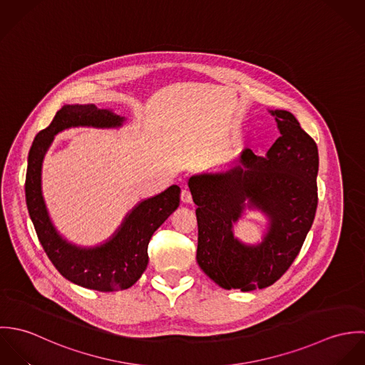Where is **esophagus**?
I'll list each match as a JSON object with an SVG mask.
<instances>
[{"label": "esophagus", "mask_w": 365, "mask_h": 365, "mask_svg": "<svg viewBox=\"0 0 365 365\" xmlns=\"http://www.w3.org/2000/svg\"><path fill=\"white\" fill-rule=\"evenodd\" d=\"M181 201H182V204H191V202H192V197H191L190 190L184 188V190L181 191Z\"/></svg>", "instance_id": "1"}]
</instances>
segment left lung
Here are the masks:
<instances>
[{
	"label": "left lung",
	"mask_w": 365,
	"mask_h": 365,
	"mask_svg": "<svg viewBox=\"0 0 365 365\" xmlns=\"http://www.w3.org/2000/svg\"><path fill=\"white\" fill-rule=\"evenodd\" d=\"M281 136L264 157L245 149L226 171L201 173L188 180L198 207L197 261L225 289H262L279 279L301 252L317 207V146L297 118L269 110ZM269 217L257 245H245L232 233L244 209Z\"/></svg>",
	"instance_id": "left-lung-1"
}]
</instances>
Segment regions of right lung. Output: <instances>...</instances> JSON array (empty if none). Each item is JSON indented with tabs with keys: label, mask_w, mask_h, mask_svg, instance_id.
Returning a JSON list of instances; mask_svg holds the SVG:
<instances>
[{
	"label": "right lung",
	"mask_w": 365,
	"mask_h": 365,
	"mask_svg": "<svg viewBox=\"0 0 365 365\" xmlns=\"http://www.w3.org/2000/svg\"><path fill=\"white\" fill-rule=\"evenodd\" d=\"M123 122V116L96 105H64L54 115L52 123L36 135L28 155L26 207L45 253L66 279L101 292L128 289L142 277L149 262V242L164 220L178 208L181 190L178 185H171L161 194L139 202L109 240L96 247H80L63 239L53 226L41 187L42 161L54 135L64 129L119 128Z\"/></svg>",
	"instance_id": "add662e5"
}]
</instances>
